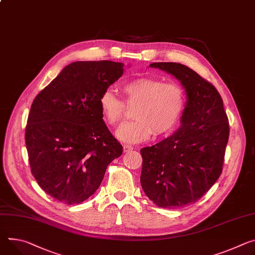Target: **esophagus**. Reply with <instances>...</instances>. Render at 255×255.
<instances>
[{
	"instance_id": "obj_1",
	"label": "esophagus",
	"mask_w": 255,
	"mask_h": 255,
	"mask_svg": "<svg viewBox=\"0 0 255 255\" xmlns=\"http://www.w3.org/2000/svg\"><path fill=\"white\" fill-rule=\"evenodd\" d=\"M133 149V146H131V145H128V144H125L124 146H123V150H124V152H129L130 150H132Z\"/></svg>"
}]
</instances>
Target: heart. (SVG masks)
I'll return each mask as SVG.
<instances>
[{"mask_svg": "<svg viewBox=\"0 0 255 255\" xmlns=\"http://www.w3.org/2000/svg\"><path fill=\"white\" fill-rule=\"evenodd\" d=\"M126 104H136L133 110L135 120L122 124L116 131L119 140L137 143L148 139L152 132L161 135L177 125L183 113L186 96L183 86L177 82H164L153 77L135 78L123 87ZM100 107L106 122L115 126L125 113L124 102L108 88L100 98Z\"/></svg>", "mask_w": 255, "mask_h": 255, "instance_id": "heart-1", "label": "heart"}]
</instances>
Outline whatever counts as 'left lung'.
I'll list each match as a JSON object with an SVG mask.
<instances>
[{
    "label": "left lung",
    "instance_id": "1",
    "mask_svg": "<svg viewBox=\"0 0 255 255\" xmlns=\"http://www.w3.org/2000/svg\"><path fill=\"white\" fill-rule=\"evenodd\" d=\"M177 78L187 101L181 126L158 143L143 147L140 183L146 196L163 208L197 201L222 174L229 120L217 88L180 63L149 65Z\"/></svg>",
    "mask_w": 255,
    "mask_h": 255
}]
</instances>
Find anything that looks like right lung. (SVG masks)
<instances>
[{"mask_svg":"<svg viewBox=\"0 0 255 255\" xmlns=\"http://www.w3.org/2000/svg\"><path fill=\"white\" fill-rule=\"evenodd\" d=\"M123 63L66 66L35 97L25 130L31 173L42 190L66 204L94 194L123 152L103 117L100 98L124 73Z\"/></svg>","mask_w":255,"mask_h":255,"instance_id":"add662e5","label":"right lung"}]
</instances>
